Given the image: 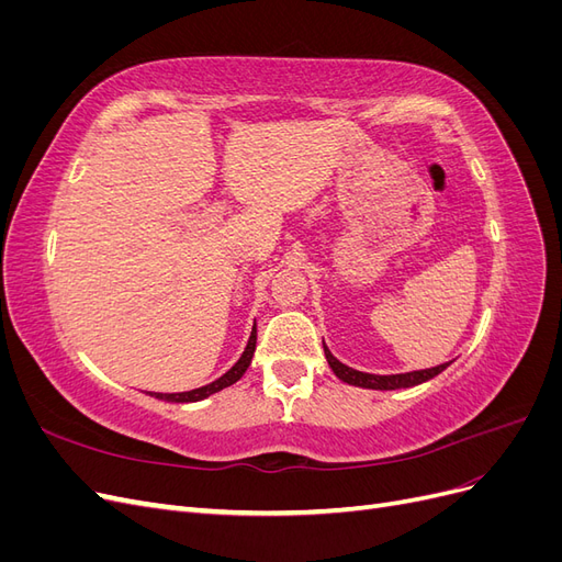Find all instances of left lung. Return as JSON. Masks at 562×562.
Returning <instances> with one entry per match:
<instances>
[{
    "label": "left lung",
    "mask_w": 562,
    "mask_h": 562,
    "mask_svg": "<svg viewBox=\"0 0 562 562\" xmlns=\"http://www.w3.org/2000/svg\"><path fill=\"white\" fill-rule=\"evenodd\" d=\"M323 351H326V359H328V366L333 368L335 375L347 382V384H353V386H363V389H382V391H389V389H407V386H417L422 382H427L431 378H436L438 372H443L450 363H443V366H436V368H429V370H415V372H403V375H370V372H361V370H353L345 363H339L335 356L328 351V347L323 345Z\"/></svg>",
    "instance_id": "1"
}]
</instances>
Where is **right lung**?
Returning a JSON list of instances; mask_svg holds the SVG:
<instances>
[{"label": "right lung", "instance_id": "obj_1", "mask_svg": "<svg viewBox=\"0 0 562 562\" xmlns=\"http://www.w3.org/2000/svg\"><path fill=\"white\" fill-rule=\"evenodd\" d=\"M255 342H258V328L252 326V333H250L248 345H246V349H244V353H241V359L236 361L220 380H215V382H211V384H206V386L184 391V394H151V396L166 398V401H176V403H194V401H201V398H206V396H211V394H217V391H223V389L232 386L234 382H239V380L244 378V372L248 370V366H250V361H252Z\"/></svg>", "mask_w": 562, "mask_h": 562}]
</instances>
